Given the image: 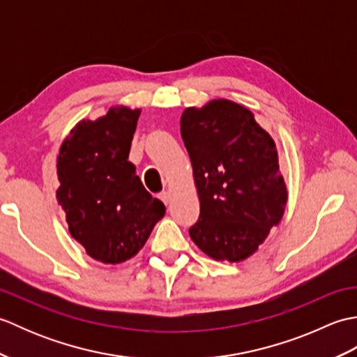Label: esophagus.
Returning a JSON list of instances; mask_svg holds the SVG:
<instances>
[{
	"label": "esophagus",
	"instance_id": "1",
	"mask_svg": "<svg viewBox=\"0 0 357 357\" xmlns=\"http://www.w3.org/2000/svg\"><path fill=\"white\" fill-rule=\"evenodd\" d=\"M159 199H161L165 206H169V202H170V195L167 193V192H162V193H159Z\"/></svg>",
	"mask_w": 357,
	"mask_h": 357
}]
</instances>
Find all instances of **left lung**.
<instances>
[{
  "label": "left lung",
  "instance_id": "8db88e82",
  "mask_svg": "<svg viewBox=\"0 0 357 357\" xmlns=\"http://www.w3.org/2000/svg\"><path fill=\"white\" fill-rule=\"evenodd\" d=\"M201 213L190 238L216 261L252 256L284 216L276 144L244 105L215 100L181 116Z\"/></svg>",
  "mask_w": 357,
  "mask_h": 357
}]
</instances>
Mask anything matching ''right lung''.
Segmentation results:
<instances>
[{"mask_svg":"<svg viewBox=\"0 0 357 357\" xmlns=\"http://www.w3.org/2000/svg\"><path fill=\"white\" fill-rule=\"evenodd\" d=\"M139 113L121 105L96 121L82 119L59 149L58 204L72 238L104 264L133 257L165 215L128 161Z\"/></svg>","mask_w":357,"mask_h":357,"instance_id":"obj_1","label":"right lung"}]
</instances>
